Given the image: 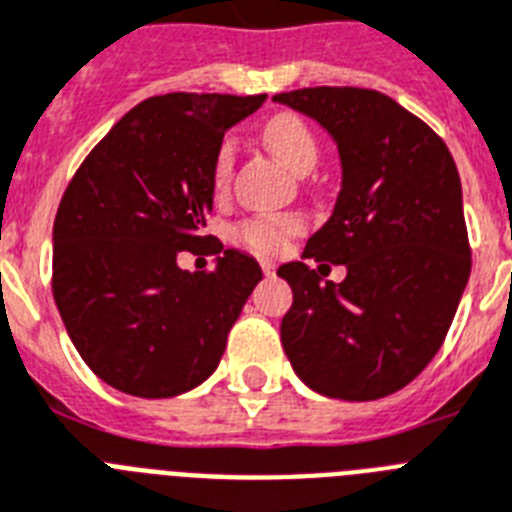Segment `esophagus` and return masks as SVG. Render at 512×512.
Masks as SVG:
<instances>
[{
    "label": "esophagus",
    "instance_id": "34e87169",
    "mask_svg": "<svg viewBox=\"0 0 512 512\" xmlns=\"http://www.w3.org/2000/svg\"><path fill=\"white\" fill-rule=\"evenodd\" d=\"M261 269H264V275H275V264L272 261H261Z\"/></svg>",
    "mask_w": 512,
    "mask_h": 512
}]
</instances>
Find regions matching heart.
<instances>
[{"label":"heart","instance_id":"1","mask_svg":"<svg viewBox=\"0 0 512 512\" xmlns=\"http://www.w3.org/2000/svg\"><path fill=\"white\" fill-rule=\"evenodd\" d=\"M267 147L280 158L290 171L296 174H306L317 166L320 158V145L314 140L312 129L293 113H277L275 118H269L261 132ZM232 161H235V145L232 140H224L216 150L214 158V187L222 190L230 182ZM304 222L296 214H275V216H253L245 222L237 224L235 237L245 248H251L256 253H280L288 243V237L301 232Z\"/></svg>","mask_w":512,"mask_h":512}]
</instances>
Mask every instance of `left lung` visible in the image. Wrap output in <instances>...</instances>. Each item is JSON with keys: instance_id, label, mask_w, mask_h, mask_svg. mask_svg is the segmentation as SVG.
Wrapping results in <instances>:
<instances>
[{"instance_id": "1", "label": "left lung", "mask_w": 512, "mask_h": 512, "mask_svg": "<svg viewBox=\"0 0 512 512\" xmlns=\"http://www.w3.org/2000/svg\"><path fill=\"white\" fill-rule=\"evenodd\" d=\"M272 100L314 118L338 145L341 192L304 259L346 267L343 282H322L306 261L277 269L293 290L282 349L317 394H394L436 357L468 285L455 158L431 126L375 89L314 87Z\"/></svg>"}]
</instances>
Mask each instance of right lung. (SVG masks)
<instances>
[{
	"label": "right lung",
	"instance_id": "add662e5",
	"mask_svg": "<svg viewBox=\"0 0 512 512\" xmlns=\"http://www.w3.org/2000/svg\"><path fill=\"white\" fill-rule=\"evenodd\" d=\"M267 94L171 92L132 108L81 163L52 227V293L73 346L108 386L169 399L216 370L261 280L214 243V272L179 269L206 243L224 132Z\"/></svg>",
	"mask_w": 512,
	"mask_h": 512
}]
</instances>
